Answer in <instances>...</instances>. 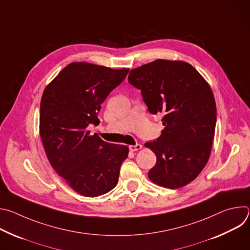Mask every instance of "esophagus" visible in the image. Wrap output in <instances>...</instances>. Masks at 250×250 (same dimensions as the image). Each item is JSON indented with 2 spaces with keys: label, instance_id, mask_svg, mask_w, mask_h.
Returning a JSON list of instances; mask_svg holds the SVG:
<instances>
[{
  "label": "esophagus",
  "instance_id": "esophagus-1",
  "mask_svg": "<svg viewBox=\"0 0 250 250\" xmlns=\"http://www.w3.org/2000/svg\"><path fill=\"white\" fill-rule=\"evenodd\" d=\"M129 150L130 151H136V150H139V149H141L142 148V146L141 145H135V146H129Z\"/></svg>",
  "mask_w": 250,
  "mask_h": 250
}]
</instances>
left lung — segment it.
Returning <instances> with one entry per match:
<instances>
[{
    "label": "left lung",
    "instance_id": "left-lung-1",
    "mask_svg": "<svg viewBox=\"0 0 250 250\" xmlns=\"http://www.w3.org/2000/svg\"><path fill=\"white\" fill-rule=\"evenodd\" d=\"M127 80L140 90L150 114L164 116L160 136L145 145L157 158L149 179L169 189L189 184L206 166L215 136L210 87L189 63L165 59L130 70Z\"/></svg>",
    "mask_w": 250,
    "mask_h": 250
}]
</instances>
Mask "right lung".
<instances>
[{"instance_id": "1", "label": "right lung", "mask_w": 250, "mask_h": 250, "mask_svg": "<svg viewBox=\"0 0 250 250\" xmlns=\"http://www.w3.org/2000/svg\"><path fill=\"white\" fill-rule=\"evenodd\" d=\"M129 69L87 62L67 65L45 88L40 133L46 156L59 176L85 197L116 187L128 147L108 144L87 127L99 125L101 104L126 77Z\"/></svg>"}]
</instances>
